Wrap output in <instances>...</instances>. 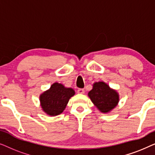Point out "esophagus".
Returning a JSON list of instances; mask_svg holds the SVG:
<instances>
[{
    "instance_id": "1",
    "label": "esophagus",
    "mask_w": 155,
    "mask_h": 155,
    "mask_svg": "<svg viewBox=\"0 0 155 155\" xmlns=\"http://www.w3.org/2000/svg\"><path fill=\"white\" fill-rule=\"evenodd\" d=\"M78 94H84V89H78Z\"/></svg>"
}]
</instances>
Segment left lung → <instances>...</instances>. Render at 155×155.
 I'll return each mask as SVG.
<instances>
[{
	"label": "left lung",
	"instance_id": "1",
	"mask_svg": "<svg viewBox=\"0 0 155 155\" xmlns=\"http://www.w3.org/2000/svg\"><path fill=\"white\" fill-rule=\"evenodd\" d=\"M91 101L102 113H108L117 106L119 95L104 82H94L93 88L88 93Z\"/></svg>",
	"mask_w": 155,
	"mask_h": 155
}]
</instances>
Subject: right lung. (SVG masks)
<instances>
[{
	"instance_id": "right-lung-1",
	"label": "right lung",
	"mask_w": 155,
	"mask_h": 155,
	"mask_svg": "<svg viewBox=\"0 0 155 155\" xmlns=\"http://www.w3.org/2000/svg\"><path fill=\"white\" fill-rule=\"evenodd\" d=\"M74 94L75 91L72 88L65 87L62 84L55 82L49 90L40 95L41 107L48 115L57 116L64 111L69 99Z\"/></svg>"
}]
</instances>
